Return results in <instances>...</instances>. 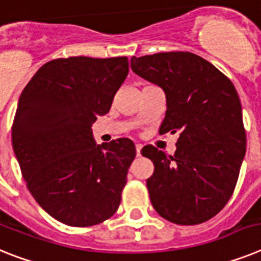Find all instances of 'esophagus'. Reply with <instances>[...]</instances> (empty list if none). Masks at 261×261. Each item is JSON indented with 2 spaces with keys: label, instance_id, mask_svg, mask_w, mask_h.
<instances>
[{
  "label": "esophagus",
  "instance_id": "obj_1",
  "mask_svg": "<svg viewBox=\"0 0 261 261\" xmlns=\"http://www.w3.org/2000/svg\"><path fill=\"white\" fill-rule=\"evenodd\" d=\"M135 148H137V155L139 156L140 155V151H142V144L137 143V144H135Z\"/></svg>",
  "mask_w": 261,
  "mask_h": 261
}]
</instances>
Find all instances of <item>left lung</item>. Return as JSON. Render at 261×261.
I'll return each mask as SVG.
<instances>
[{"instance_id": "1", "label": "left lung", "mask_w": 261, "mask_h": 261, "mask_svg": "<svg viewBox=\"0 0 261 261\" xmlns=\"http://www.w3.org/2000/svg\"><path fill=\"white\" fill-rule=\"evenodd\" d=\"M131 69L164 90L167 112L159 133H180L173 156L153 146L142 148L155 167L147 178L153 209L177 225L206 222L232 196L246 155L234 84L190 52L133 56Z\"/></svg>"}]
</instances>
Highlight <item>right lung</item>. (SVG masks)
I'll return each mask as SVG.
<instances>
[{
  "mask_svg": "<svg viewBox=\"0 0 261 261\" xmlns=\"http://www.w3.org/2000/svg\"><path fill=\"white\" fill-rule=\"evenodd\" d=\"M127 73L126 56L56 59L19 97L11 128L15 158L36 202L65 225H98L121 203L135 146L127 138L97 144L92 124L109 113Z\"/></svg>",
  "mask_w": 261,
  "mask_h": 261,
  "instance_id": "right-lung-1",
  "label": "right lung"
}]
</instances>
